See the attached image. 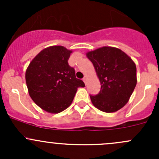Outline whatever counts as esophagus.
<instances>
[{
	"mask_svg": "<svg viewBox=\"0 0 159 159\" xmlns=\"http://www.w3.org/2000/svg\"><path fill=\"white\" fill-rule=\"evenodd\" d=\"M87 79H88V77L85 75V76L84 77V78H83V81H84V82L85 83V84L87 83Z\"/></svg>",
	"mask_w": 159,
	"mask_h": 159,
	"instance_id": "34e87169",
	"label": "esophagus"
}]
</instances>
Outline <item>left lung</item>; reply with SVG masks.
I'll list each match as a JSON object with an SVG mask.
<instances>
[{
  "label": "left lung",
  "mask_w": 159,
  "mask_h": 159,
  "mask_svg": "<svg viewBox=\"0 0 159 159\" xmlns=\"http://www.w3.org/2000/svg\"><path fill=\"white\" fill-rule=\"evenodd\" d=\"M101 82L100 92L90 95L93 105L104 112L121 109L127 104L136 84V66L121 50L103 47L87 53Z\"/></svg>",
  "instance_id": "left-lung-1"
}]
</instances>
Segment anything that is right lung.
Instances as JSON below:
<instances>
[{
  "label": "right lung",
  "mask_w": 159,
  "mask_h": 159,
  "mask_svg": "<svg viewBox=\"0 0 159 159\" xmlns=\"http://www.w3.org/2000/svg\"><path fill=\"white\" fill-rule=\"evenodd\" d=\"M71 51L62 46L42 50L30 63L25 74L32 100L43 110L59 113L72 103L77 89L84 83L68 65Z\"/></svg>",
  "instance_id": "1"
}]
</instances>
